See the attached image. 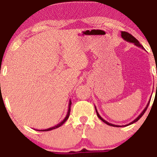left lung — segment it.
Returning <instances> with one entry per match:
<instances>
[{
	"label": "left lung",
	"mask_w": 157,
	"mask_h": 157,
	"mask_svg": "<svg viewBox=\"0 0 157 157\" xmlns=\"http://www.w3.org/2000/svg\"><path fill=\"white\" fill-rule=\"evenodd\" d=\"M121 36H122V38H123L124 40H125L127 41V42L132 43V44H134L135 45V46H137V47H139V48H141L142 49H143V50H145V48H144L143 46H142V45L140 44V42H139V41L137 40H136V38H135V37H134V36L131 35V34L128 33V32H121ZM156 90H157V86H156ZM150 101H151V99H150V100H149V101H148V102H147V104L146 107H145V109H144L143 111H142V113H140V115H139V116L137 117H136V119H135V120H134V121H132L131 122H130V123L127 124V125H113V124L109 123V122H107V121H106V120H104V119H102V118L101 117H100V115L99 114L98 111H97V109H96V106H95V110H96V112H97V117H98L100 118V120H101L102 122H105V124H107V125H111V126H113V127H122V126H128V125H131V124H133V123H134V122H137L138 120H140V119L141 118L142 116H143V114H144V113H145V111H146V110H147V107H148V105H149V103H150Z\"/></svg>",
	"instance_id": "1"
}]
</instances>
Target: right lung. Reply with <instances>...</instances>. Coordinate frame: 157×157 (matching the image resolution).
<instances>
[{"label":"right lung","mask_w":157,"mask_h":157,"mask_svg":"<svg viewBox=\"0 0 157 157\" xmlns=\"http://www.w3.org/2000/svg\"><path fill=\"white\" fill-rule=\"evenodd\" d=\"M71 100H69V103H68V112H67V114H66V117L64 118V120H63L62 122H60V123H58V124H57V125H56L55 126H53V127H52V128H49L45 129V130H37V131H52V130H53V129L57 128L60 127V126L62 125L63 124L64 122H66V120H68V118L69 117V115H70V111H71Z\"/></svg>","instance_id":"add662e5"}]
</instances>
